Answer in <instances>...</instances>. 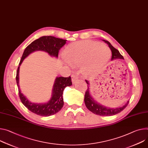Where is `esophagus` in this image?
I'll return each instance as SVG.
<instances>
[{"label":"esophagus","instance_id":"34e87169","mask_svg":"<svg viewBox=\"0 0 148 148\" xmlns=\"http://www.w3.org/2000/svg\"><path fill=\"white\" fill-rule=\"evenodd\" d=\"M71 77H72V78H71L72 79V82H73V83H74L77 81V80L78 79V77L77 76L74 75H73Z\"/></svg>","mask_w":148,"mask_h":148}]
</instances>
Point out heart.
I'll use <instances>...</instances> for the list:
<instances>
[{"label": "heart", "mask_w": 148, "mask_h": 148, "mask_svg": "<svg viewBox=\"0 0 148 148\" xmlns=\"http://www.w3.org/2000/svg\"><path fill=\"white\" fill-rule=\"evenodd\" d=\"M111 56L110 48L91 41H78L70 44L65 51L64 62L73 67L81 65L80 71L91 75L101 71Z\"/></svg>", "instance_id": "1"}]
</instances>
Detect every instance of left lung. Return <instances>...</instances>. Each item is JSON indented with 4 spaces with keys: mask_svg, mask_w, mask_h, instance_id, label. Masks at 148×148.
<instances>
[{
    "mask_svg": "<svg viewBox=\"0 0 148 148\" xmlns=\"http://www.w3.org/2000/svg\"><path fill=\"white\" fill-rule=\"evenodd\" d=\"M103 41L108 44L109 48H110L112 53V60H114L118 58H121V59H123V57L120 54L119 51L114 48L111 44L107 41H106V40H103ZM86 82L87 84L89 85L88 82L87 80H86ZM88 88L87 89L86 93H85V96H84V102L85 104L87 107V108L91 111L92 113H95L96 114L101 116H113L115 115L120 112H122L126 108V107L127 106L129 103V101L127 102L126 104H125L123 106L120 107H117V108L115 109H112V108H109V107H106L104 106L101 105L100 104L98 103L96 101L94 100L92 97V96L90 95V92H89V88L88 86H87Z\"/></svg>",
    "mask_w": 148,
    "mask_h": 148,
    "instance_id": "1",
    "label": "left lung"
}]
</instances>
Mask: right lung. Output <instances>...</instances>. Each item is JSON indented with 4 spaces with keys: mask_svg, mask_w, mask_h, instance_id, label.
<instances>
[{
    "mask_svg": "<svg viewBox=\"0 0 148 148\" xmlns=\"http://www.w3.org/2000/svg\"><path fill=\"white\" fill-rule=\"evenodd\" d=\"M66 40L56 38L52 36H44L39 38L26 47L19 64L16 71V80L18 87L19 98L23 104L32 113L41 116H49L58 113L62 108L64 100L62 94L64 88L66 86L72 85L71 78L59 77H57L53 84L52 97L46 103L38 104L29 101L21 92L19 86V67L24 59L30 53L36 51H43L48 52L52 57H58L59 50L66 43Z\"/></svg>",
    "mask_w": 148,
    "mask_h": 148,
    "instance_id": "obj_1",
    "label": "right lung"
}]
</instances>
